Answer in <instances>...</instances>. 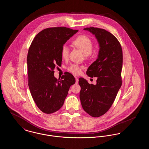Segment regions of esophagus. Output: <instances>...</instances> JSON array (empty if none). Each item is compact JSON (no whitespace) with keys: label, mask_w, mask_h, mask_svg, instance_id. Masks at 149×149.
<instances>
[{"label":"esophagus","mask_w":149,"mask_h":149,"mask_svg":"<svg viewBox=\"0 0 149 149\" xmlns=\"http://www.w3.org/2000/svg\"><path fill=\"white\" fill-rule=\"evenodd\" d=\"M78 82H79V79L77 78H75V83H76V84H78Z\"/></svg>","instance_id":"34e87169"}]
</instances>
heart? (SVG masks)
Listing matches in <instances>:
<instances>
[{
  "mask_svg": "<svg viewBox=\"0 0 149 149\" xmlns=\"http://www.w3.org/2000/svg\"><path fill=\"white\" fill-rule=\"evenodd\" d=\"M73 44L81 50L85 55H88L91 54L92 51L93 44L92 40L86 36H79L73 41ZM69 48L68 45H64L61 50V55L62 57L66 59L69 56ZM69 71L72 73L78 75L81 72V67L77 65L73 64L69 68Z\"/></svg>",
  "mask_w": 149,
  "mask_h": 149,
  "instance_id": "obj_1",
  "label": "heart"
}]
</instances>
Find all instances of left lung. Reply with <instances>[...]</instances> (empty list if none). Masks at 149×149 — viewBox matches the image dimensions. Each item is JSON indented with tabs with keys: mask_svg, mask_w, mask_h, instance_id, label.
Returning <instances> with one entry per match:
<instances>
[{
	"mask_svg": "<svg viewBox=\"0 0 149 149\" xmlns=\"http://www.w3.org/2000/svg\"><path fill=\"white\" fill-rule=\"evenodd\" d=\"M84 30L95 36L99 44L97 58L86 72L88 77H97V80L94 85L83 78H79V97L85 112L93 117H98L112 105L122 85V50L116 37L105 29L87 27Z\"/></svg>",
	"mask_w": 149,
	"mask_h": 149,
	"instance_id": "obj_1",
	"label": "left lung"
}]
</instances>
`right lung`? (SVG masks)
<instances>
[{
  "instance_id": "1",
  "label": "right lung",
  "mask_w": 149,
  "mask_h": 149,
  "mask_svg": "<svg viewBox=\"0 0 149 149\" xmlns=\"http://www.w3.org/2000/svg\"><path fill=\"white\" fill-rule=\"evenodd\" d=\"M78 31L65 27L45 29L36 36L29 47L27 58L29 88L43 113L60 109L70 86L75 83V78L68 72L61 80L57 79L54 70L61 65L62 46Z\"/></svg>"
}]
</instances>
